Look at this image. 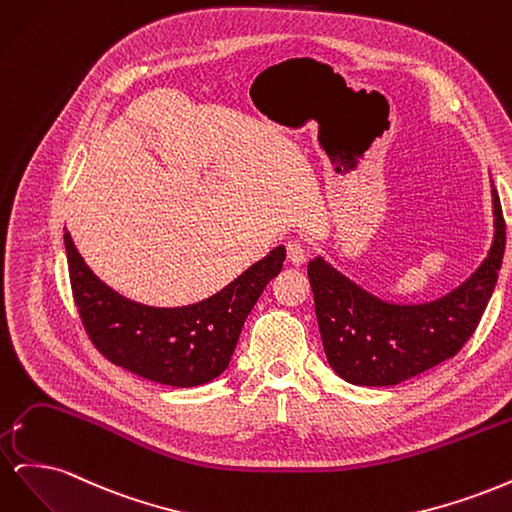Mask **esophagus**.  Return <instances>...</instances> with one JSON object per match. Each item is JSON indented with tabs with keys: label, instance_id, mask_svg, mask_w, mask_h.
<instances>
[{
	"label": "esophagus",
	"instance_id": "obj_1",
	"mask_svg": "<svg viewBox=\"0 0 512 512\" xmlns=\"http://www.w3.org/2000/svg\"><path fill=\"white\" fill-rule=\"evenodd\" d=\"M286 254H288V260L292 262V265H303V262L307 260L305 245L299 239H290L286 243Z\"/></svg>",
	"mask_w": 512,
	"mask_h": 512
}]
</instances>
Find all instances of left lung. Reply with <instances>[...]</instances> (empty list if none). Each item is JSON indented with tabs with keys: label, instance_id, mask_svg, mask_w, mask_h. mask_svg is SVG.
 I'll list each match as a JSON object with an SVG mask.
<instances>
[{
	"label": "left lung",
	"instance_id": "obj_1",
	"mask_svg": "<svg viewBox=\"0 0 512 512\" xmlns=\"http://www.w3.org/2000/svg\"><path fill=\"white\" fill-rule=\"evenodd\" d=\"M493 241L478 269L451 292L425 303H393L339 273L322 256L309 260L324 354L339 378L393 386L455 356L476 331L502 267L506 224L491 181Z\"/></svg>",
	"mask_w": 512,
	"mask_h": 512
}]
</instances>
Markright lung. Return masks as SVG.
<instances>
[{
	"instance_id": "add662e5",
	"label": "right lung",
	"mask_w": 512,
	"mask_h": 512,
	"mask_svg": "<svg viewBox=\"0 0 512 512\" xmlns=\"http://www.w3.org/2000/svg\"><path fill=\"white\" fill-rule=\"evenodd\" d=\"M64 243L74 303L94 346L117 367L179 389L207 384L228 367L247 314L286 260V247L277 245L209 299L151 307L106 286L68 230Z\"/></svg>"
}]
</instances>
